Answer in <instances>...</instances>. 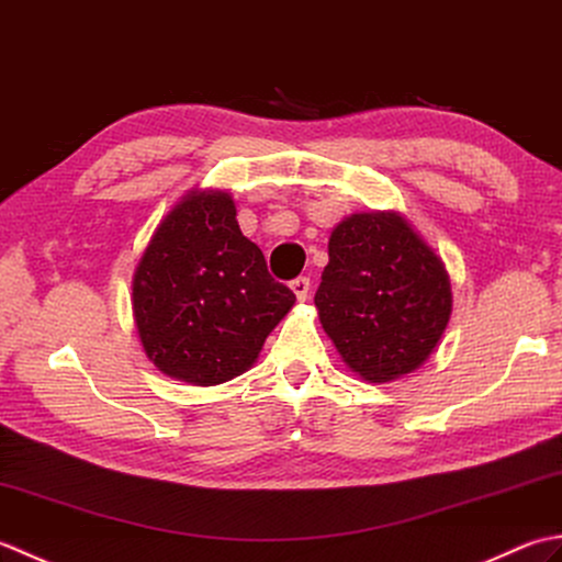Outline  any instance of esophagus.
I'll return each mask as SVG.
<instances>
[{
	"instance_id": "esophagus-1",
	"label": "esophagus",
	"mask_w": 562,
	"mask_h": 562,
	"mask_svg": "<svg viewBox=\"0 0 562 562\" xmlns=\"http://www.w3.org/2000/svg\"><path fill=\"white\" fill-rule=\"evenodd\" d=\"M290 288L296 294V300L304 302L306 296H308V292H312V280H308V278H296V280L290 282Z\"/></svg>"
}]
</instances>
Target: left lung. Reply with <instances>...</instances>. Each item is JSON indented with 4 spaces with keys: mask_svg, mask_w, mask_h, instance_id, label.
<instances>
[{
    "mask_svg": "<svg viewBox=\"0 0 562 562\" xmlns=\"http://www.w3.org/2000/svg\"><path fill=\"white\" fill-rule=\"evenodd\" d=\"M314 304L342 362L369 384H386L435 352L451 316V282L398 212H362L330 232Z\"/></svg>",
    "mask_w": 562,
    "mask_h": 562,
    "instance_id": "left-lung-1",
    "label": "left lung"
}]
</instances>
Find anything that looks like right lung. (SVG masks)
I'll use <instances>...</instances> for the list:
<instances>
[{"mask_svg":"<svg viewBox=\"0 0 562 562\" xmlns=\"http://www.w3.org/2000/svg\"><path fill=\"white\" fill-rule=\"evenodd\" d=\"M294 302L222 190H190L157 226L133 278L142 348L159 372L193 386L254 367Z\"/></svg>","mask_w":562,"mask_h":562,"instance_id":"obj_1","label":"right lung"}]
</instances>
